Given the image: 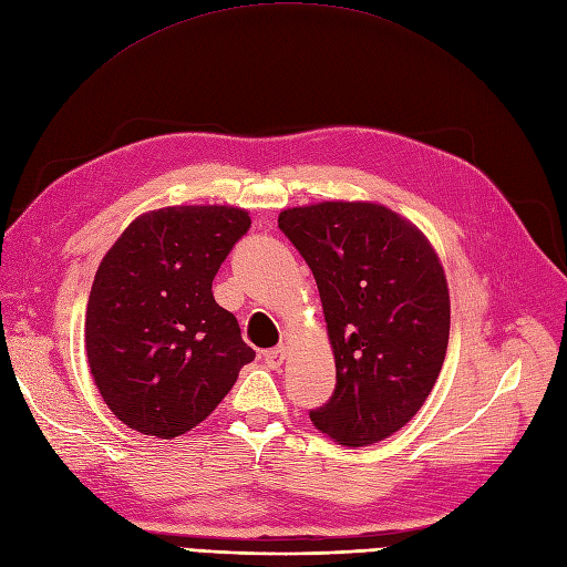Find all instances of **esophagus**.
Listing matches in <instances>:
<instances>
[{"label": "esophagus", "mask_w": 567, "mask_h": 567, "mask_svg": "<svg viewBox=\"0 0 567 567\" xmlns=\"http://www.w3.org/2000/svg\"><path fill=\"white\" fill-rule=\"evenodd\" d=\"M287 358V349L285 346H278V349H270L264 353V360L270 364V368H280V364L285 362Z\"/></svg>", "instance_id": "obj_1"}]
</instances>
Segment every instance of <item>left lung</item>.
Listing matches in <instances>:
<instances>
[{"label": "left lung", "instance_id": "obj_1", "mask_svg": "<svg viewBox=\"0 0 567 567\" xmlns=\"http://www.w3.org/2000/svg\"><path fill=\"white\" fill-rule=\"evenodd\" d=\"M278 228L313 270L337 364V386L310 422L341 445L403 429L441 374L450 295L426 237L372 203L285 209Z\"/></svg>", "mask_w": 567, "mask_h": 567}]
</instances>
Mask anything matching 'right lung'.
Instances as JSON below:
<instances>
[{
	"instance_id": "add662e5",
	"label": "right lung",
	"mask_w": 567,
	"mask_h": 567,
	"mask_svg": "<svg viewBox=\"0 0 567 567\" xmlns=\"http://www.w3.org/2000/svg\"><path fill=\"white\" fill-rule=\"evenodd\" d=\"M251 218L235 207L138 216L105 254L86 306V355L130 429L176 437L214 412L254 360L212 282Z\"/></svg>"
}]
</instances>
